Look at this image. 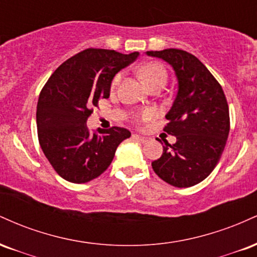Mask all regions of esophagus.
I'll return each mask as SVG.
<instances>
[{
    "instance_id": "1",
    "label": "esophagus",
    "mask_w": 257,
    "mask_h": 257,
    "mask_svg": "<svg viewBox=\"0 0 257 257\" xmlns=\"http://www.w3.org/2000/svg\"><path fill=\"white\" fill-rule=\"evenodd\" d=\"M133 138H134L135 140L140 141V143H143V144H145V143H147V141H149V138L143 137V135H139V134H134V135H133Z\"/></svg>"
}]
</instances>
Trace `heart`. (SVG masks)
Here are the masks:
<instances>
[{
  "mask_svg": "<svg viewBox=\"0 0 257 257\" xmlns=\"http://www.w3.org/2000/svg\"><path fill=\"white\" fill-rule=\"evenodd\" d=\"M139 72H140V76L143 77L145 83L149 85L150 88L155 87V85H164L167 83L168 79V72L166 67L163 66L161 63H157V61H152V63H147L139 69ZM122 79V73L118 72L113 76L111 81V88L114 89V88L118 85V83ZM155 116V113L151 110L143 111L140 114H139V118L144 120L151 119L152 117Z\"/></svg>",
  "mask_w": 257,
  "mask_h": 257,
  "instance_id": "1",
  "label": "heart"
}]
</instances>
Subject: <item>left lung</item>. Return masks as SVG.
Wrapping results in <instances>:
<instances>
[{"mask_svg":"<svg viewBox=\"0 0 257 257\" xmlns=\"http://www.w3.org/2000/svg\"><path fill=\"white\" fill-rule=\"evenodd\" d=\"M146 54L172 65L178 78V93L164 126L176 143L164 141L163 153L152 162V168L169 185L191 187L210 175L226 146L229 111L225 93L191 53L169 48Z\"/></svg>","mask_w":257,"mask_h":257,"instance_id":"8db88e82","label":"left lung"}]
</instances>
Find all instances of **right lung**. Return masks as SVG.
<instances>
[{"mask_svg": "<svg viewBox=\"0 0 257 257\" xmlns=\"http://www.w3.org/2000/svg\"><path fill=\"white\" fill-rule=\"evenodd\" d=\"M139 53L122 54L88 48L67 59L44 84L37 102L38 141L61 178L84 184L107 169L117 147L131 137L125 128L112 126L91 134L87 119L99 99L110 96L111 81Z\"/></svg>", "mask_w": 257, "mask_h": 257, "instance_id": "1", "label": "right lung"}]
</instances>
